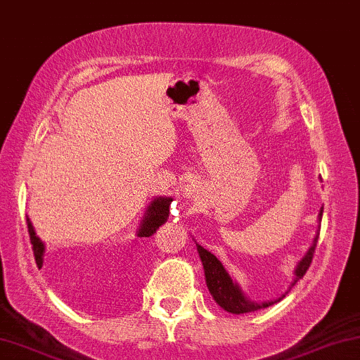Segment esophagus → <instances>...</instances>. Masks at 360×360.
Returning a JSON list of instances; mask_svg holds the SVG:
<instances>
[{"label": "esophagus", "mask_w": 360, "mask_h": 360, "mask_svg": "<svg viewBox=\"0 0 360 360\" xmlns=\"http://www.w3.org/2000/svg\"><path fill=\"white\" fill-rule=\"evenodd\" d=\"M183 194H186V198H194V195H195V188H194V186L193 184H191V186H186V188H184V193Z\"/></svg>", "instance_id": "esophagus-1"}]
</instances>
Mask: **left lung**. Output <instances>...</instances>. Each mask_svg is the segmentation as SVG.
I'll list each match as a JSON object with an SVG mask.
<instances>
[{"label": "left lung", "instance_id": "obj_1", "mask_svg": "<svg viewBox=\"0 0 360 360\" xmlns=\"http://www.w3.org/2000/svg\"><path fill=\"white\" fill-rule=\"evenodd\" d=\"M321 217H323V209L319 210V215H318L319 220H321ZM318 238H319V232L316 233L313 245L309 247V250L306 252V255L301 258V260L298 262V265H296L295 278H293V281H291L290 290L293 288V286L296 285V281L301 280V278L304 276V273L308 271L311 262H313V255L316 250V243H318ZM195 247H198V253L200 257V262H202L205 283H207L209 293L212 295L215 303H217L222 309L227 311V313L243 314V313H252V311L268 308V306L275 304L280 300H283L285 295L290 291V290L285 291V293L281 296H278L276 300H268V301H253L250 298H247L245 293H243L240 288V285L230 278V275L224 268L222 263H220L219 258L215 257L214 253L205 250L204 247H200L198 242H195Z\"/></svg>", "mask_w": 360, "mask_h": 360}]
</instances>
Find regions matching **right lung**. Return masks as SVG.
Segmentation results:
<instances>
[{
  "label": "right lung",
  "mask_w": 360,
  "mask_h": 360,
  "mask_svg": "<svg viewBox=\"0 0 360 360\" xmlns=\"http://www.w3.org/2000/svg\"><path fill=\"white\" fill-rule=\"evenodd\" d=\"M171 202H172V198H166V195H160V198L153 199L150 205L146 207L145 215H143L140 227H138V230H136V236L138 237L153 236V233H155L156 230L166 222L167 217H169ZM26 220H27V230H30V237H31L34 255L42 257L46 252L44 243H42L41 238L36 236V230H34V227H32V222L30 220V217H26Z\"/></svg>",
  "instance_id": "obj_1"
}]
</instances>
